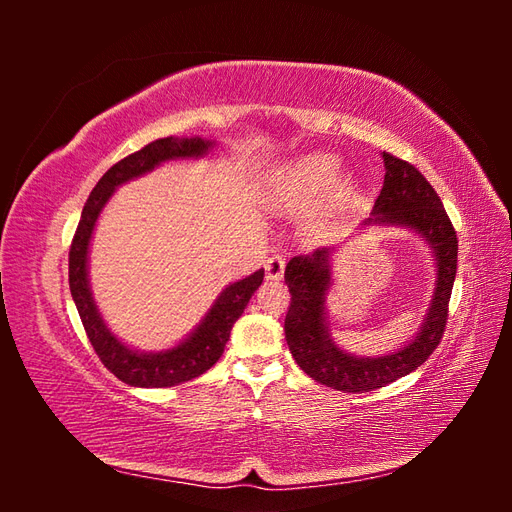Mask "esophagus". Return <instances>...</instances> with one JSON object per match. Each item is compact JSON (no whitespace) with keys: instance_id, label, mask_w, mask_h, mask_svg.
I'll return each instance as SVG.
<instances>
[{"instance_id":"1","label":"esophagus","mask_w":512,"mask_h":512,"mask_svg":"<svg viewBox=\"0 0 512 512\" xmlns=\"http://www.w3.org/2000/svg\"><path fill=\"white\" fill-rule=\"evenodd\" d=\"M284 267H286V258L284 256H271L265 262V271L269 280H282L284 277Z\"/></svg>"}]
</instances>
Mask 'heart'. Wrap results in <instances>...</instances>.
<instances>
[{
	"label": "heart",
	"instance_id": "b5f03b06",
	"mask_svg": "<svg viewBox=\"0 0 512 512\" xmlns=\"http://www.w3.org/2000/svg\"><path fill=\"white\" fill-rule=\"evenodd\" d=\"M342 160L331 153H318L307 156L297 164L282 170L275 185L273 205L275 207H294L314 203L320 196L327 194L329 188L342 175Z\"/></svg>",
	"mask_w": 512,
	"mask_h": 512
}]
</instances>
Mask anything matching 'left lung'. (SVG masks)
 <instances>
[{"mask_svg": "<svg viewBox=\"0 0 512 512\" xmlns=\"http://www.w3.org/2000/svg\"><path fill=\"white\" fill-rule=\"evenodd\" d=\"M384 185L374 211L356 228L395 226L421 237L436 260V288L421 329L404 348L384 356H356L339 348L329 329L327 294L333 286L331 256L335 247H320L307 256H294L284 280L290 307L284 333L294 361L309 378L344 393L374 391L408 376L438 348L448 316V301L457 273V232L429 181L418 170L382 151Z\"/></svg>", "mask_w": 512, "mask_h": 512, "instance_id": "1", "label": "left lung"}]
</instances>
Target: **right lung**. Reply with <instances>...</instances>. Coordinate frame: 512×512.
I'll return each mask as SVG.
<instances>
[{"label": "right lung", "mask_w": 512, "mask_h": 512, "mask_svg": "<svg viewBox=\"0 0 512 512\" xmlns=\"http://www.w3.org/2000/svg\"><path fill=\"white\" fill-rule=\"evenodd\" d=\"M213 147L215 141H207V138L200 136H168L160 138V141H153L141 151L132 153V156L123 158L121 162L108 168L83 207L81 222L72 239L68 260L70 292L76 309H79L85 333L96 354L100 356V361L111 374H115L121 382L130 386L164 389V386H175L205 374L207 369L220 361L226 342L230 339L232 324L239 320L243 309L262 284V277H265V269H258L256 273L243 277V280L226 286L218 294V299L213 301L205 318L192 329V333L185 335L177 346L160 352H141L123 344L106 327L94 301V294H91L89 245L91 237H94V228L98 224L100 213L108 200H111L113 192L119 185L151 173L153 168H158L164 162L205 158Z\"/></svg>", "instance_id": "1"}]
</instances>
